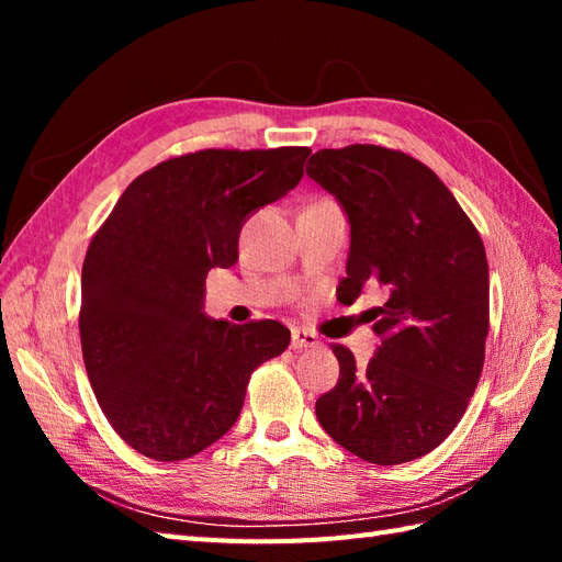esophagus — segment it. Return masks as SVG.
Returning a JSON list of instances; mask_svg holds the SVG:
<instances>
[{"instance_id":"obj_1","label":"esophagus","mask_w":562,"mask_h":562,"mask_svg":"<svg viewBox=\"0 0 562 562\" xmlns=\"http://www.w3.org/2000/svg\"><path fill=\"white\" fill-rule=\"evenodd\" d=\"M321 340L318 336H314L312 330L304 328H292V348L294 350H306V348H318Z\"/></svg>"}]
</instances>
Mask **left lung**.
<instances>
[{"label": "left lung", "instance_id": "obj_1", "mask_svg": "<svg viewBox=\"0 0 562 562\" xmlns=\"http://www.w3.org/2000/svg\"><path fill=\"white\" fill-rule=\"evenodd\" d=\"M306 176L350 224L338 300L386 294L369 318L381 345L367 367L333 348L340 379L316 401L318 423L369 463L420 459L451 435L483 372L491 280L481 236L437 173L403 151L321 149Z\"/></svg>", "mask_w": 562, "mask_h": 562}]
</instances>
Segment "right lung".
<instances>
[{"label":"right lung","mask_w":562,"mask_h":562,"mask_svg":"<svg viewBox=\"0 0 562 562\" xmlns=\"http://www.w3.org/2000/svg\"><path fill=\"white\" fill-rule=\"evenodd\" d=\"M306 147L202 149L137 176L87 250L81 352L103 415L157 461L229 432L250 372L288 350L278 321L205 314V278L238 260L250 214L302 181Z\"/></svg>","instance_id":"1"}]
</instances>
